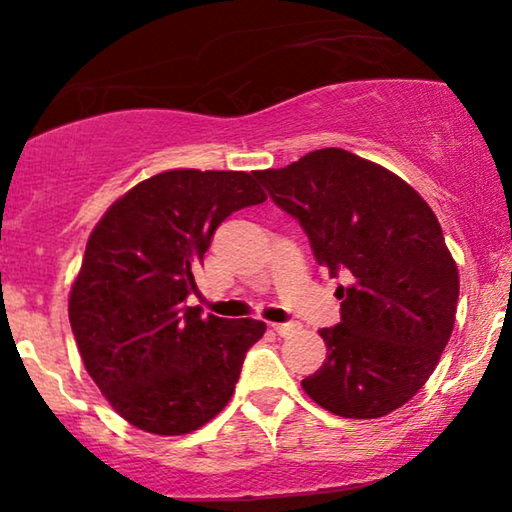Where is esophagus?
Wrapping results in <instances>:
<instances>
[{
	"mask_svg": "<svg viewBox=\"0 0 512 512\" xmlns=\"http://www.w3.org/2000/svg\"><path fill=\"white\" fill-rule=\"evenodd\" d=\"M272 331H275L277 335H282V338H286V335H293L298 331L296 324H272Z\"/></svg>",
	"mask_w": 512,
	"mask_h": 512,
	"instance_id": "esophagus-1",
	"label": "esophagus"
}]
</instances>
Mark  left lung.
Listing matches in <instances>:
<instances>
[{
  "label": "left lung",
  "instance_id": "left-lung-1",
  "mask_svg": "<svg viewBox=\"0 0 512 512\" xmlns=\"http://www.w3.org/2000/svg\"><path fill=\"white\" fill-rule=\"evenodd\" d=\"M305 230L338 286L340 324L321 328L328 356L305 394L340 417L375 419L408 403L450 340L459 275L443 228L415 188L345 149H319L256 172Z\"/></svg>",
  "mask_w": 512,
  "mask_h": 512
}]
</instances>
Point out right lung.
Returning a JSON list of instances; mask_svg holds the SVG:
<instances>
[{
    "mask_svg": "<svg viewBox=\"0 0 512 512\" xmlns=\"http://www.w3.org/2000/svg\"><path fill=\"white\" fill-rule=\"evenodd\" d=\"M263 200L256 172L170 170L116 200L90 233L69 324L88 375L137 429L191 433L233 396L265 324L202 319L186 298L216 228Z\"/></svg>",
    "mask_w": 512,
    "mask_h": 512,
    "instance_id": "1",
    "label": "right lung"
}]
</instances>
